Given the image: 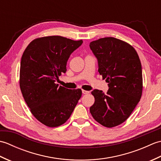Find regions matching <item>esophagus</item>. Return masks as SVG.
Returning a JSON list of instances; mask_svg holds the SVG:
<instances>
[{"label":"esophagus","instance_id":"1","mask_svg":"<svg viewBox=\"0 0 161 161\" xmlns=\"http://www.w3.org/2000/svg\"><path fill=\"white\" fill-rule=\"evenodd\" d=\"M82 93H83V94H88V93H89V91H85V90H82Z\"/></svg>","mask_w":161,"mask_h":161}]
</instances>
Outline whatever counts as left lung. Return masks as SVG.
<instances>
[{"label":"left lung","instance_id":"obj_1","mask_svg":"<svg viewBox=\"0 0 161 161\" xmlns=\"http://www.w3.org/2000/svg\"><path fill=\"white\" fill-rule=\"evenodd\" d=\"M89 46L97 59L99 73L109 88L107 93L97 89L91 92L95 103L90 112L97 122L111 128L124 122L141 100V63L131 45L114 37L93 41Z\"/></svg>","mask_w":161,"mask_h":161}]
</instances>
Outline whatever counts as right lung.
I'll return each instance as SVG.
<instances>
[{"label":"right lung","mask_w":161,"mask_h":161,"mask_svg":"<svg viewBox=\"0 0 161 161\" xmlns=\"http://www.w3.org/2000/svg\"><path fill=\"white\" fill-rule=\"evenodd\" d=\"M82 40L61 36L38 38L30 43L21 57L20 88L32 115L49 127L66 122L81 96V90L68 89L56 84L66 72L68 58Z\"/></svg>","instance_id":"obj_1"}]
</instances>
